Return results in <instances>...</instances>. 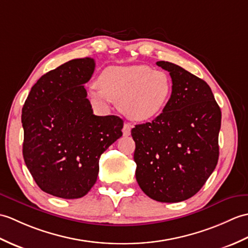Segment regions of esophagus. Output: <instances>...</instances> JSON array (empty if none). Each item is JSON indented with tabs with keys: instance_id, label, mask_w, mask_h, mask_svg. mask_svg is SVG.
<instances>
[{
	"instance_id": "1",
	"label": "esophagus",
	"mask_w": 248,
	"mask_h": 248,
	"mask_svg": "<svg viewBox=\"0 0 248 248\" xmlns=\"http://www.w3.org/2000/svg\"><path fill=\"white\" fill-rule=\"evenodd\" d=\"M123 135L125 137H127L130 135V130H131V125L129 123H125L123 126Z\"/></svg>"
}]
</instances>
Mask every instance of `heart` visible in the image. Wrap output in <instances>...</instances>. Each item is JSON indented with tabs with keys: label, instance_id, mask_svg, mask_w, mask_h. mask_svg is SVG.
<instances>
[{
	"label": "heart",
	"instance_id": "heart-1",
	"mask_svg": "<svg viewBox=\"0 0 248 248\" xmlns=\"http://www.w3.org/2000/svg\"><path fill=\"white\" fill-rule=\"evenodd\" d=\"M89 94L100 103L111 100L126 117L147 121L166 108L172 94L169 76L148 65L134 64L109 67L102 73L100 85L92 84Z\"/></svg>",
	"mask_w": 248,
	"mask_h": 248
}]
</instances>
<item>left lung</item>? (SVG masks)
Masks as SVG:
<instances>
[{"label": "left lung", "mask_w": 248, "mask_h": 248, "mask_svg": "<svg viewBox=\"0 0 248 248\" xmlns=\"http://www.w3.org/2000/svg\"><path fill=\"white\" fill-rule=\"evenodd\" d=\"M170 72L172 94L162 113L136 125V179L161 202L190 199L205 185L218 160L222 112L205 80L177 64L157 62Z\"/></svg>", "instance_id": "left-lung-1"}]
</instances>
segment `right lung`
Listing matches in <instances>:
<instances>
[{
	"instance_id": "obj_1",
	"label": "right lung",
	"mask_w": 248,
	"mask_h": 248,
	"mask_svg": "<svg viewBox=\"0 0 248 248\" xmlns=\"http://www.w3.org/2000/svg\"><path fill=\"white\" fill-rule=\"evenodd\" d=\"M94 59H73L42 75L22 108L23 158L38 186L65 200L95 184L102 154L122 137L123 120L93 114L85 84Z\"/></svg>"
}]
</instances>
